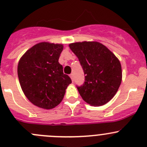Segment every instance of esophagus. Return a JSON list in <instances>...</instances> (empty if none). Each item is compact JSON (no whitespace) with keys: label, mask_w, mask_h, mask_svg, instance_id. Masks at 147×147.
<instances>
[{"label":"esophagus","mask_w":147,"mask_h":147,"mask_svg":"<svg viewBox=\"0 0 147 147\" xmlns=\"http://www.w3.org/2000/svg\"><path fill=\"white\" fill-rule=\"evenodd\" d=\"M69 77H70L71 80H72V82H73V81H74V77H73V74H70V75H69Z\"/></svg>","instance_id":"34e87169"}]
</instances>
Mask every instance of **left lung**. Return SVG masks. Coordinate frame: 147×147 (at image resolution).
I'll use <instances>...</instances> for the list:
<instances>
[{"mask_svg":"<svg viewBox=\"0 0 147 147\" xmlns=\"http://www.w3.org/2000/svg\"><path fill=\"white\" fill-rule=\"evenodd\" d=\"M69 47L78 57L85 75L83 85L77 87L83 100L94 107L110 101L122 78L117 57L106 46L94 41L74 42Z\"/></svg>","mask_w":147,"mask_h":147,"instance_id":"left-lung-1","label":"left lung"}]
</instances>
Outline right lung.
<instances>
[{
	"mask_svg": "<svg viewBox=\"0 0 147 147\" xmlns=\"http://www.w3.org/2000/svg\"><path fill=\"white\" fill-rule=\"evenodd\" d=\"M63 45L42 42L27 50L19 60L18 75L22 90L31 103L50 109L63 100L72 83L59 63Z\"/></svg>",
	"mask_w": 147,
	"mask_h": 147,
	"instance_id": "1",
	"label": "right lung"
}]
</instances>
